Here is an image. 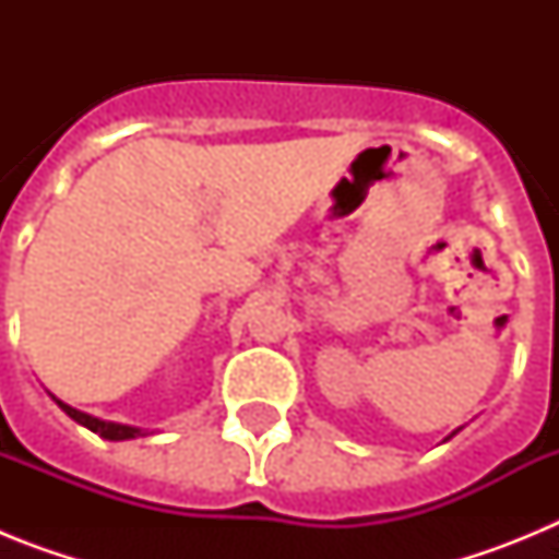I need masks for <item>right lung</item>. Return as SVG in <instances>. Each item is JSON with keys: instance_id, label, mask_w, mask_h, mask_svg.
<instances>
[{"instance_id": "right-lung-1", "label": "right lung", "mask_w": 559, "mask_h": 559, "mask_svg": "<svg viewBox=\"0 0 559 559\" xmlns=\"http://www.w3.org/2000/svg\"><path fill=\"white\" fill-rule=\"evenodd\" d=\"M58 406L63 408V412L69 414V417L75 419V423H81V426H86L88 431H95L100 433V437L106 439H133V437H140V428H131V426H117V423H103V419L97 417H88V414L78 412V408L67 406V403H61V400H56Z\"/></svg>"}]
</instances>
